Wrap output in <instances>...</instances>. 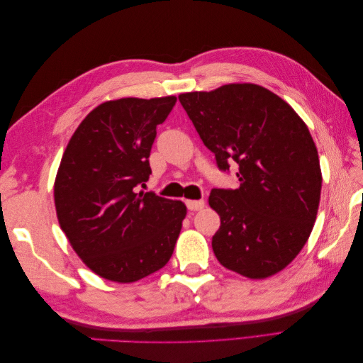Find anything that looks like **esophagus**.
Masks as SVG:
<instances>
[{
  "label": "esophagus",
  "instance_id": "34e87169",
  "mask_svg": "<svg viewBox=\"0 0 363 363\" xmlns=\"http://www.w3.org/2000/svg\"><path fill=\"white\" fill-rule=\"evenodd\" d=\"M186 206H188L189 211L196 212V211H201V208H204L206 203L203 200H188L186 201Z\"/></svg>",
  "mask_w": 363,
  "mask_h": 363
}]
</instances>
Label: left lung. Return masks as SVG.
Segmentation results:
<instances>
[{
  "label": "left lung",
  "mask_w": 363,
  "mask_h": 363,
  "mask_svg": "<svg viewBox=\"0 0 363 363\" xmlns=\"http://www.w3.org/2000/svg\"><path fill=\"white\" fill-rule=\"evenodd\" d=\"M179 100L219 169L228 160L239 164V188L208 196L221 218L212 238L218 262L252 280L280 272L309 239L320 206L323 175L309 128L283 98L255 83Z\"/></svg>",
  "instance_id": "1"
}]
</instances>
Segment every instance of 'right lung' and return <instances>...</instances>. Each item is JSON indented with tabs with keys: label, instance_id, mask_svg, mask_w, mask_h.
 <instances>
[{
	"label": "right lung",
	"instance_id": "obj_1",
	"mask_svg": "<svg viewBox=\"0 0 363 363\" xmlns=\"http://www.w3.org/2000/svg\"><path fill=\"white\" fill-rule=\"evenodd\" d=\"M177 96L104 101L82 121L62 156L54 204L72 250L96 276L133 283L171 259L186 204L152 192L150 151Z\"/></svg>",
	"mask_w": 363,
	"mask_h": 363
}]
</instances>
